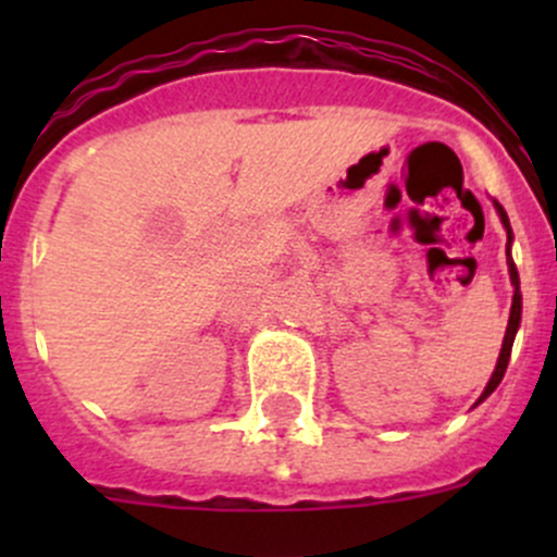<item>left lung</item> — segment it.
<instances>
[{"label":"left lung","mask_w":557,"mask_h":557,"mask_svg":"<svg viewBox=\"0 0 557 557\" xmlns=\"http://www.w3.org/2000/svg\"><path fill=\"white\" fill-rule=\"evenodd\" d=\"M496 205V212L498 218H502L504 228H507V267H509V280H512L515 285V296H512V310H509V325H507V334H504V345H502V352H498V363H496V372H493L491 383L485 385V391H482V396L476 398V404L485 401L487 396H491L493 391H496L498 383L504 380V372H507L509 367V356H512V345H515V334H518L520 329V314H522V294H520V277H518V267H515L512 261V252H509V247H512V226H509V218L507 212H504V207L498 205V201H493Z\"/></svg>","instance_id":"1"}]
</instances>
